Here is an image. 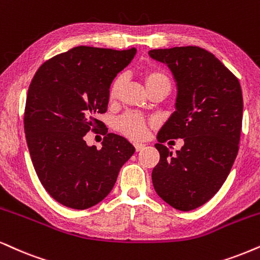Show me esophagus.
Returning a JSON list of instances; mask_svg holds the SVG:
<instances>
[{
	"mask_svg": "<svg viewBox=\"0 0 260 260\" xmlns=\"http://www.w3.org/2000/svg\"><path fill=\"white\" fill-rule=\"evenodd\" d=\"M134 147H136L137 151H141L145 147V144H141V143H134Z\"/></svg>",
	"mask_w": 260,
	"mask_h": 260,
	"instance_id": "esophagus-1",
	"label": "esophagus"
}]
</instances>
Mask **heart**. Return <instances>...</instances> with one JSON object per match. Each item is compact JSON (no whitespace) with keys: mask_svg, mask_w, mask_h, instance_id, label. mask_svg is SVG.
Segmentation results:
<instances>
[{"mask_svg":"<svg viewBox=\"0 0 260 260\" xmlns=\"http://www.w3.org/2000/svg\"><path fill=\"white\" fill-rule=\"evenodd\" d=\"M144 79H145L146 87L152 86L154 84L159 83H168L169 79L167 77L163 72L151 70L145 72L144 74ZM123 84V78L122 75H119L113 80L110 87H109V100L111 102L116 101L117 97H119L120 90L122 87ZM149 121H147L145 117L141 116L140 114L138 113H126L123 114L122 116L117 117L116 121H115V128L116 131H119L121 134H123L124 137L129 138V139H141L146 133V127Z\"/></svg>","mask_w":260,"mask_h":260,"instance_id":"1","label":"heart"}]
</instances>
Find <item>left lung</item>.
I'll use <instances>...</instances> for the list:
<instances>
[{
	"instance_id": "obj_1",
	"label": "left lung",
	"mask_w": 260,
	"mask_h": 260,
	"mask_svg": "<svg viewBox=\"0 0 260 260\" xmlns=\"http://www.w3.org/2000/svg\"><path fill=\"white\" fill-rule=\"evenodd\" d=\"M176 81L175 108L158 132L159 162L152 170L154 190L164 202L189 211L209 202L228 177L239 151L242 127L241 86L215 55L199 47L154 49ZM181 137L173 155L161 144Z\"/></svg>"
}]
</instances>
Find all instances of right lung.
I'll return each instance as SVG.
<instances>
[{
  "mask_svg": "<svg viewBox=\"0 0 260 260\" xmlns=\"http://www.w3.org/2000/svg\"><path fill=\"white\" fill-rule=\"evenodd\" d=\"M136 52L80 45L45 61L29 84L24 115L29 156L45 190L67 208L102 202L136 151L114 133H104L101 150L84 140L102 128L96 116L107 111L110 85Z\"/></svg>",
  "mask_w": 260,
  "mask_h": 260,
  "instance_id": "right-lung-1",
  "label": "right lung"
}]
</instances>
